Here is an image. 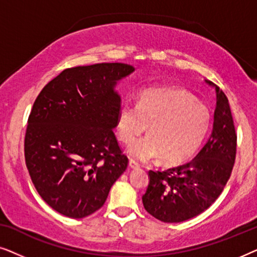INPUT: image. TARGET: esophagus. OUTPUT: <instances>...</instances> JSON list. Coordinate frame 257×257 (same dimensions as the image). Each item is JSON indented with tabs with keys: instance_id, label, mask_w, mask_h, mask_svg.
Instances as JSON below:
<instances>
[{
	"instance_id": "esophagus-1",
	"label": "esophagus",
	"mask_w": 257,
	"mask_h": 257,
	"mask_svg": "<svg viewBox=\"0 0 257 257\" xmlns=\"http://www.w3.org/2000/svg\"><path fill=\"white\" fill-rule=\"evenodd\" d=\"M128 167L132 168V170H137V168H139V165L137 164L136 161L130 160V161H128Z\"/></svg>"
}]
</instances>
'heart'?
<instances>
[{"mask_svg":"<svg viewBox=\"0 0 257 257\" xmlns=\"http://www.w3.org/2000/svg\"><path fill=\"white\" fill-rule=\"evenodd\" d=\"M150 135L128 147L138 161L163 158L165 165H179L194 156L210 126V113L191 93L178 89H150L138 103L122 101L115 115L118 138L130 144L147 130Z\"/></svg>","mask_w":257,"mask_h":257,"instance_id":"heart-1","label":"heart"}]
</instances>
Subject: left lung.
<instances>
[{"label":"left lung","instance_id":"1","mask_svg":"<svg viewBox=\"0 0 257 257\" xmlns=\"http://www.w3.org/2000/svg\"><path fill=\"white\" fill-rule=\"evenodd\" d=\"M216 106L213 130L196 157L165 172H149L150 182L143 203L163 222L189 220L212 206L230 177L236 154V133L226 94L215 84Z\"/></svg>","mask_w":257,"mask_h":257}]
</instances>
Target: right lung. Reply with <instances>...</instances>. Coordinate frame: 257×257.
Returning a JSON list of instances; mask_svg holds the SVG:
<instances>
[{"instance_id": "right-lung-1", "label": "right lung", "mask_w": 257, "mask_h": 257, "mask_svg": "<svg viewBox=\"0 0 257 257\" xmlns=\"http://www.w3.org/2000/svg\"><path fill=\"white\" fill-rule=\"evenodd\" d=\"M122 63L65 69L43 87L28 119L24 156L38 194L56 212L82 219L106 201L127 167L115 139Z\"/></svg>"}]
</instances>
